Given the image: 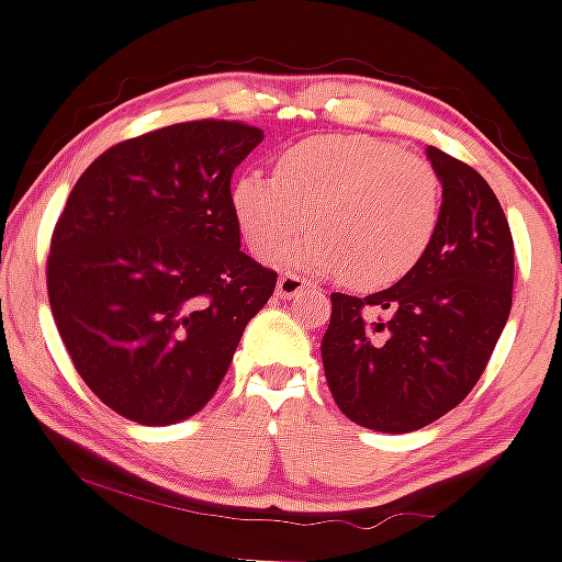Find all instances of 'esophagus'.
Wrapping results in <instances>:
<instances>
[{"mask_svg": "<svg viewBox=\"0 0 562 562\" xmlns=\"http://www.w3.org/2000/svg\"><path fill=\"white\" fill-rule=\"evenodd\" d=\"M310 288L307 280H302V277L296 274H280V280H277V296L280 299H293L299 296V293H304Z\"/></svg>", "mask_w": 562, "mask_h": 562, "instance_id": "1", "label": "esophagus"}]
</instances>
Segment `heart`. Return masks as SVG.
<instances>
[{
	"label": "heart",
	"mask_w": 562,
	"mask_h": 562,
	"mask_svg": "<svg viewBox=\"0 0 562 562\" xmlns=\"http://www.w3.org/2000/svg\"><path fill=\"white\" fill-rule=\"evenodd\" d=\"M231 206L255 252L304 228L315 231L271 252L307 274L345 271L356 288L405 277L432 241L440 179L424 157L370 135H317L291 146L277 176L245 171Z\"/></svg>",
	"instance_id": "heart-1"
}]
</instances>
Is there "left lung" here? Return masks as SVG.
Instances as JSON below:
<instances>
[{
    "instance_id": "1",
    "label": "left lung",
    "mask_w": 562,
    "mask_h": 562,
    "mask_svg": "<svg viewBox=\"0 0 562 562\" xmlns=\"http://www.w3.org/2000/svg\"><path fill=\"white\" fill-rule=\"evenodd\" d=\"M427 157L443 187L432 241L386 291L331 293L321 342L334 402L375 432H413L457 407L512 313L514 239L501 201L464 162L435 146ZM367 306L387 317L367 322Z\"/></svg>"
}]
</instances>
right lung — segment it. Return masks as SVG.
<instances>
[{
	"label": "right lung",
	"instance_id": "right-lung-1",
	"mask_svg": "<svg viewBox=\"0 0 562 562\" xmlns=\"http://www.w3.org/2000/svg\"><path fill=\"white\" fill-rule=\"evenodd\" d=\"M260 140L245 122L171 124L111 146L67 198L50 313L83 383L130 422L195 416L274 293L231 206V176Z\"/></svg>",
	"mask_w": 562,
	"mask_h": 562
}]
</instances>
